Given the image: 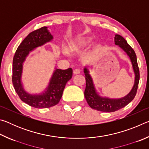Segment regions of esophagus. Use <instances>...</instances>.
<instances>
[{"instance_id":"obj_1","label":"esophagus","mask_w":149,"mask_h":149,"mask_svg":"<svg viewBox=\"0 0 149 149\" xmlns=\"http://www.w3.org/2000/svg\"><path fill=\"white\" fill-rule=\"evenodd\" d=\"M80 72H81V71L79 69H75L74 71V74H80Z\"/></svg>"}]
</instances>
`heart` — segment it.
I'll list each match as a JSON object with an SVG mask.
<instances>
[{
  "label": "heart",
  "instance_id": "b5f03b06",
  "mask_svg": "<svg viewBox=\"0 0 149 149\" xmlns=\"http://www.w3.org/2000/svg\"><path fill=\"white\" fill-rule=\"evenodd\" d=\"M92 39L91 37H84L75 39L70 42L68 47L69 50L72 52H77L87 48L91 44Z\"/></svg>",
  "mask_w": 149,
  "mask_h": 149
}]
</instances>
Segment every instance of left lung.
<instances>
[{"mask_svg": "<svg viewBox=\"0 0 149 149\" xmlns=\"http://www.w3.org/2000/svg\"><path fill=\"white\" fill-rule=\"evenodd\" d=\"M114 43L121 48L130 58L135 74L134 84L129 93L123 97L112 99L107 97H102L96 89L93 78L90 74L89 66L87 65H85L84 72L86 79V87L84 92L85 99L91 108L100 112H115L120 108L125 107L134 99L139 81V70L135 51L127 44L125 39L120 35H115Z\"/></svg>", "mask_w": 149, "mask_h": 149, "instance_id": "1", "label": "left lung"}]
</instances>
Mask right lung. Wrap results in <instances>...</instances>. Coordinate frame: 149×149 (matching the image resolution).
Segmentation results:
<instances>
[{
    "mask_svg": "<svg viewBox=\"0 0 149 149\" xmlns=\"http://www.w3.org/2000/svg\"><path fill=\"white\" fill-rule=\"evenodd\" d=\"M53 40L47 27H42L27 35L16 50L13 58L12 83L22 101L36 108H50L57 104L61 99L66 83L72 77L71 68L54 70L46 88L39 93H30L24 88L22 77L24 63L30 52Z\"/></svg>",
    "mask_w": 149,
    "mask_h": 149,
    "instance_id": "add662e5",
    "label": "right lung"
}]
</instances>
